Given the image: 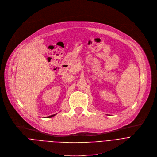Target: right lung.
<instances>
[{
	"instance_id": "right-lung-1",
	"label": "right lung",
	"mask_w": 157,
	"mask_h": 157,
	"mask_svg": "<svg viewBox=\"0 0 157 157\" xmlns=\"http://www.w3.org/2000/svg\"><path fill=\"white\" fill-rule=\"evenodd\" d=\"M56 114H52V115H51V116H48L47 117H48V118H50V117H53V116H56Z\"/></svg>"
}]
</instances>
